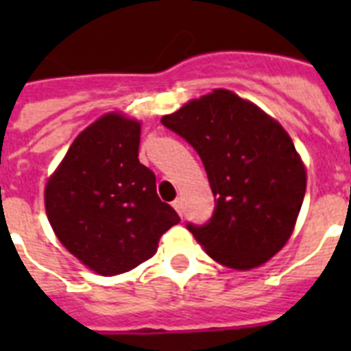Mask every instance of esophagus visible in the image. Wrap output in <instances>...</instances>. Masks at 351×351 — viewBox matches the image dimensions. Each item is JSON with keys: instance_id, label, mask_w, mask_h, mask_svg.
<instances>
[{"instance_id": "obj_1", "label": "esophagus", "mask_w": 351, "mask_h": 351, "mask_svg": "<svg viewBox=\"0 0 351 351\" xmlns=\"http://www.w3.org/2000/svg\"><path fill=\"white\" fill-rule=\"evenodd\" d=\"M173 208H175L176 213H178L182 217V200H180V198H176L175 202H173Z\"/></svg>"}]
</instances>
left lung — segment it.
<instances>
[{"instance_id":"left-lung-1","label":"left lung","mask_w":351,"mask_h":351,"mask_svg":"<svg viewBox=\"0 0 351 351\" xmlns=\"http://www.w3.org/2000/svg\"><path fill=\"white\" fill-rule=\"evenodd\" d=\"M162 123L195 147L215 197L211 220L187 230L222 266L266 264L293 233L306 193V165L288 131L228 89L187 101Z\"/></svg>"}]
</instances>
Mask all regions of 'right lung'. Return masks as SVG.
<instances>
[{
  "label": "right lung",
  "mask_w": 351,
  "mask_h": 351,
  "mask_svg": "<svg viewBox=\"0 0 351 351\" xmlns=\"http://www.w3.org/2000/svg\"><path fill=\"white\" fill-rule=\"evenodd\" d=\"M142 123L107 112L71 143L45 184V211L63 247L90 271H131L158 250L180 222L156 195V178L140 164Z\"/></svg>",
  "instance_id": "1"
}]
</instances>
